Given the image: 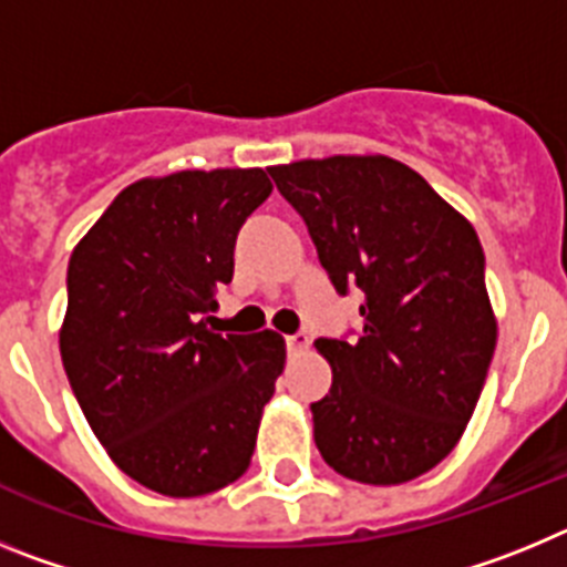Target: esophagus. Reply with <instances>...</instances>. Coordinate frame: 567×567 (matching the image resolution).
Masks as SVG:
<instances>
[{
    "label": "esophagus",
    "mask_w": 567,
    "mask_h": 567,
    "mask_svg": "<svg viewBox=\"0 0 567 567\" xmlns=\"http://www.w3.org/2000/svg\"><path fill=\"white\" fill-rule=\"evenodd\" d=\"M287 349H289V352H292V354L307 352V349H309V334H303V332L289 334V338H287Z\"/></svg>",
    "instance_id": "34e87169"
}]
</instances>
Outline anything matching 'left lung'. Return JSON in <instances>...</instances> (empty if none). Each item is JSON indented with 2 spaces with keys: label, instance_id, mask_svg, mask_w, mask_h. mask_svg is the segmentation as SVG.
Masks as SVG:
<instances>
[{
  "label": "left lung",
  "instance_id": "left-lung-1",
  "mask_svg": "<svg viewBox=\"0 0 567 567\" xmlns=\"http://www.w3.org/2000/svg\"><path fill=\"white\" fill-rule=\"evenodd\" d=\"M338 292H365L363 338L315 340L332 389L315 445L346 480L400 485L443 463L477 409L497 346L471 221L389 155L269 167Z\"/></svg>",
  "mask_w": 567,
  "mask_h": 567
}]
</instances>
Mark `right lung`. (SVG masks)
Here are the masks:
<instances>
[{"mask_svg":"<svg viewBox=\"0 0 567 567\" xmlns=\"http://www.w3.org/2000/svg\"><path fill=\"white\" fill-rule=\"evenodd\" d=\"M260 167L147 175L115 195L68 264L59 352L107 457L164 497H204L249 468L287 363L272 329L218 334L235 235L267 202Z\"/></svg>","mask_w":567,"mask_h":567,"instance_id":"1","label":"right lung"}]
</instances>
